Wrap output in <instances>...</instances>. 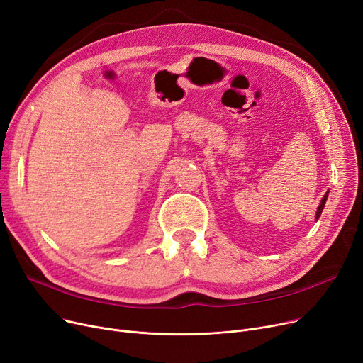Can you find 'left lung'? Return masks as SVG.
Instances as JSON below:
<instances>
[{"instance_id": "8db88e82", "label": "left lung", "mask_w": 363, "mask_h": 363, "mask_svg": "<svg viewBox=\"0 0 363 363\" xmlns=\"http://www.w3.org/2000/svg\"><path fill=\"white\" fill-rule=\"evenodd\" d=\"M328 195H330V191H328L325 195H323V198H322V201H320V205L318 206V211H316V220H319V217H320V214H322V210H323V206H325V202H326V198H328Z\"/></svg>"}]
</instances>
